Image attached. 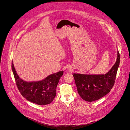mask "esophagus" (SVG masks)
<instances>
[{
  "label": "esophagus",
  "instance_id": "1",
  "mask_svg": "<svg viewBox=\"0 0 130 130\" xmlns=\"http://www.w3.org/2000/svg\"><path fill=\"white\" fill-rule=\"evenodd\" d=\"M69 70H70V69H69Z\"/></svg>",
  "mask_w": 130,
  "mask_h": 130
}]
</instances>
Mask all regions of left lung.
I'll return each instance as SVG.
<instances>
[{
	"instance_id": "left-lung-1",
	"label": "left lung",
	"mask_w": 130,
	"mask_h": 130,
	"mask_svg": "<svg viewBox=\"0 0 130 130\" xmlns=\"http://www.w3.org/2000/svg\"><path fill=\"white\" fill-rule=\"evenodd\" d=\"M120 59L119 53L117 51L115 64L105 74L73 73L78 92L83 100L88 102L94 101L108 93L114 86Z\"/></svg>"
}]
</instances>
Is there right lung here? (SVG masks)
Here are the masks:
<instances>
[{
    "instance_id": "1",
    "label": "right lung",
    "mask_w": 130,
    "mask_h": 130,
    "mask_svg": "<svg viewBox=\"0 0 130 130\" xmlns=\"http://www.w3.org/2000/svg\"><path fill=\"white\" fill-rule=\"evenodd\" d=\"M12 69L15 80L22 95L27 100L38 105L50 104L56 96V88L63 71H60L47 76L39 81L27 82L18 75L13 62Z\"/></svg>"
}]
</instances>
